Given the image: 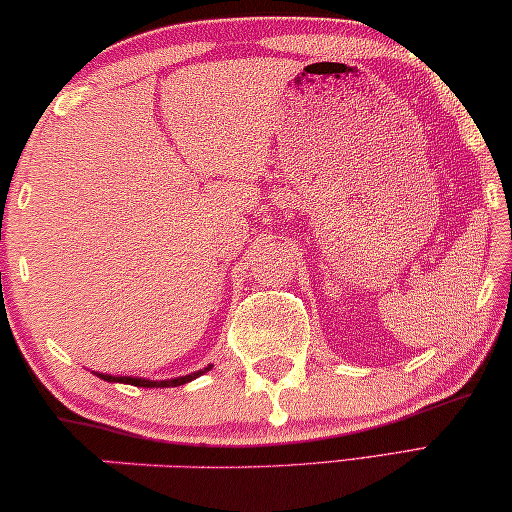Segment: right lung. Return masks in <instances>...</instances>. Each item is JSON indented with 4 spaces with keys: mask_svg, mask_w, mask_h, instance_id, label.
Here are the masks:
<instances>
[{
    "mask_svg": "<svg viewBox=\"0 0 512 512\" xmlns=\"http://www.w3.org/2000/svg\"><path fill=\"white\" fill-rule=\"evenodd\" d=\"M211 365L207 368L197 370V372H190L186 377H174V379H160V381H151V379H144V377H112V375H103V372H94L98 379L103 381H110V384H131V386H142V388H172V386H183L188 384V381L197 379L204 372H209Z\"/></svg>",
    "mask_w": 512,
    "mask_h": 512,
    "instance_id": "1",
    "label": "right lung"
}]
</instances>
